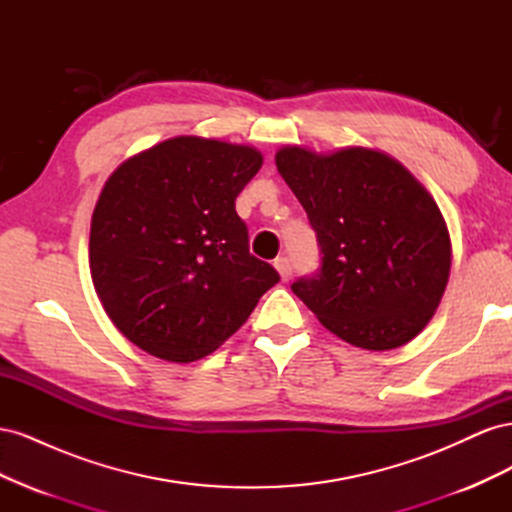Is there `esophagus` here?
<instances>
[{
	"label": "esophagus",
	"mask_w": 512,
	"mask_h": 512,
	"mask_svg": "<svg viewBox=\"0 0 512 512\" xmlns=\"http://www.w3.org/2000/svg\"><path fill=\"white\" fill-rule=\"evenodd\" d=\"M275 269L280 271V275H282V280L284 282H288L290 277H292V262H290V258L288 256H280V258H275Z\"/></svg>",
	"instance_id": "obj_1"
}]
</instances>
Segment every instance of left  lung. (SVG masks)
Segmentation results:
<instances>
[{"label": "left lung", "instance_id": "obj_1", "mask_svg": "<svg viewBox=\"0 0 512 512\" xmlns=\"http://www.w3.org/2000/svg\"><path fill=\"white\" fill-rule=\"evenodd\" d=\"M275 164L303 205L320 267L290 288L344 342L391 350L425 329L451 271L438 205L397 160L363 147L331 156L301 147Z\"/></svg>", "mask_w": 512, "mask_h": 512}]
</instances>
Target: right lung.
<instances>
[{
	"label": "right lung",
	"mask_w": 512,
	"mask_h": 512,
	"mask_svg": "<svg viewBox=\"0 0 512 512\" xmlns=\"http://www.w3.org/2000/svg\"><path fill=\"white\" fill-rule=\"evenodd\" d=\"M260 166L252 147L177 136L108 177L89 265L108 318L132 344L173 363L203 359L280 282L250 254L235 209Z\"/></svg>",
	"instance_id": "obj_1"
}]
</instances>
